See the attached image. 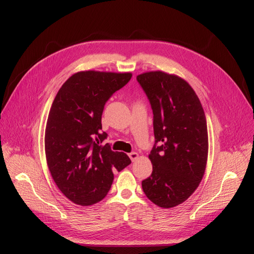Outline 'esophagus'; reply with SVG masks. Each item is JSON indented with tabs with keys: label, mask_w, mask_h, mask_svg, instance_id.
<instances>
[{
	"label": "esophagus",
	"mask_w": 254,
	"mask_h": 254,
	"mask_svg": "<svg viewBox=\"0 0 254 254\" xmlns=\"http://www.w3.org/2000/svg\"><path fill=\"white\" fill-rule=\"evenodd\" d=\"M128 156H129V158H130V159H131V161H135V160L137 159V157H139V155H137V153H136V152H134V151L130 152Z\"/></svg>",
	"instance_id": "obj_1"
}]
</instances>
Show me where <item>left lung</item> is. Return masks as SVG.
<instances>
[{"label": "left lung", "instance_id": "obj_1", "mask_svg": "<svg viewBox=\"0 0 254 254\" xmlns=\"http://www.w3.org/2000/svg\"><path fill=\"white\" fill-rule=\"evenodd\" d=\"M153 114L152 173L142 181L155 204L173 207L186 201L200 183L207 159V127L195 91L176 75L147 72L136 76Z\"/></svg>", "mask_w": 254, "mask_h": 254}]
</instances>
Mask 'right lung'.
Returning <instances> with one entry per match:
<instances>
[{"label": "right lung", "instance_id": "right-lung-1", "mask_svg": "<svg viewBox=\"0 0 254 254\" xmlns=\"http://www.w3.org/2000/svg\"><path fill=\"white\" fill-rule=\"evenodd\" d=\"M130 73L86 71L72 75L58 91L45 128V156L58 189L76 204L91 205L108 194L113 172L131 161L113 151L102 131L106 103L131 79Z\"/></svg>", "mask_w": 254, "mask_h": 254}]
</instances>
